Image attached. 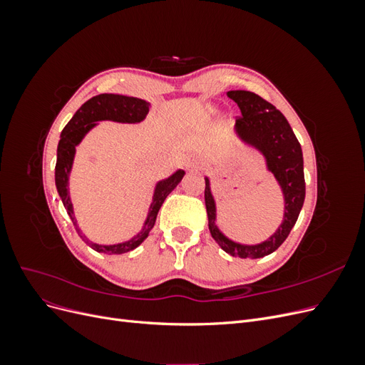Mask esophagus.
Instances as JSON below:
<instances>
[{"instance_id": "esophagus-1", "label": "esophagus", "mask_w": 365, "mask_h": 365, "mask_svg": "<svg viewBox=\"0 0 365 365\" xmlns=\"http://www.w3.org/2000/svg\"><path fill=\"white\" fill-rule=\"evenodd\" d=\"M202 164V161L200 160V158H189V160H187V165H189V168H192V169H197V168H200V165Z\"/></svg>"}]
</instances>
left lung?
Segmentation results:
<instances>
[{
  "mask_svg": "<svg viewBox=\"0 0 365 365\" xmlns=\"http://www.w3.org/2000/svg\"><path fill=\"white\" fill-rule=\"evenodd\" d=\"M227 96L237 103L242 115L236 118V129L245 141L256 146L267 158L268 169L280 182L284 193V220L267 242L259 245H240L227 239L216 228V208L210 182L205 180V208L208 228L216 244L230 256L259 259L277 250L295 225L304 202L306 184L303 172L302 146L292 132L288 120L269 102L251 91H228Z\"/></svg>",
  "mask_w": 365,
  "mask_h": 365,
  "instance_id": "left-lung-1",
  "label": "left lung"
}]
</instances>
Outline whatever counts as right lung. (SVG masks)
Returning a JSON list of instances; mask_svg holds the SVG:
<instances>
[{
  "label": "right lung",
  "instance_id": "1",
  "mask_svg": "<svg viewBox=\"0 0 365 365\" xmlns=\"http://www.w3.org/2000/svg\"><path fill=\"white\" fill-rule=\"evenodd\" d=\"M150 103L146 101H141L137 97H128L120 94H98L90 101L85 102L77 113L73 115V118L68 121L67 126L63 128L61 140L58 145V160L56 168H54V181H56V189L63 202V207L67 208V213L71 217L73 224L76 227V231L81 235V237L97 252H106V254H123L130 250L137 248L143 240L149 236V231L155 225V219L158 215V210L161 208L163 202L168 195L175 189L178 182L182 180L184 170L175 172L168 180L160 181L157 184L155 195H153V201L149 210L148 219L145 222V227L140 233L128 242L118 245H97L93 244L85 236H82L81 230L76 225V219L73 216V204L70 201L68 193V175L73 165V158L76 146L79 145L83 135L88 130L96 126V121L101 120H114L121 121V123H137L146 117L149 113Z\"/></svg>",
  "mask_w": 365,
  "mask_h": 365
}]
</instances>
